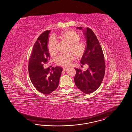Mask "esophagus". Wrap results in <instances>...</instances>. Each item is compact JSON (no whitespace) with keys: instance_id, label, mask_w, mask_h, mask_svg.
Segmentation results:
<instances>
[{"instance_id":"esophagus-1","label":"esophagus","mask_w":132,"mask_h":132,"mask_svg":"<svg viewBox=\"0 0 132 132\" xmlns=\"http://www.w3.org/2000/svg\"><path fill=\"white\" fill-rule=\"evenodd\" d=\"M63 70L64 71H67V70H68V68H66V67H63Z\"/></svg>"}]
</instances>
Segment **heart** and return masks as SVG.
<instances>
[{
  "instance_id": "heart-1",
  "label": "heart",
  "mask_w": 132,
  "mask_h": 132,
  "mask_svg": "<svg viewBox=\"0 0 132 132\" xmlns=\"http://www.w3.org/2000/svg\"><path fill=\"white\" fill-rule=\"evenodd\" d=\"M58 37L70 44L69 51L72 52L76 57L82 56L85 51V46L80 41L81 37L77 32L73 30H67L61 32ZM56 44V40L51 36L47 42L48 50L51 56H53L57 52ZM74 59L75 56L72 53H61L56 57L55 61L59 65L68 66Z\"/></svg>"
}]
</instances>
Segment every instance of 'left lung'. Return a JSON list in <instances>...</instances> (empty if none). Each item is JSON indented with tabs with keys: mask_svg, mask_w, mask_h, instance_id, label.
<instances>
[{
	"mask_svg": "<svg viewBox=\"0 0 132 132\" xmlns=\"http://www.w3.org/2000/svg\"><path fill=\"white\" fill-rule=\"evenodd\" d=\"M76 28L82 30L85 36L86 48L80 62L87 64L89 68L84 72L76 69L75 82L76 86L86 94L93 93L100 86L103 81L105 71V63L103 53L100 42L93 31L82 27Z\"/></svg>",
	"mask_w": 132,
	"mask_h": 132,
	"instance_id": "left-lung-1",
	"label": "left lung"
}]
</instances>
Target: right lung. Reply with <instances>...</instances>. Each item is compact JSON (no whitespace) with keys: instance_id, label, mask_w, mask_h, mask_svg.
I'll return each mask as SVG.
<instances>
[{"instance_id":"right-lung-1","label":"right lung","mask_w":132,"mask_h":132,"mask_svg":"<svg viewBox=\"0 0 132 132\" xmlns=\"http://www.w3.org/2000/svg\"><path fill=\"white\" fill-rule=\"evenodd\" d=\"M50 30L43 32L37 39L32 48L29 61V76L32 85L40 93L48 94L59 86L62 69L56 66L44 69L43 64L50 57L47 48L48 35Z\"/></svg>"}]
</instances>
